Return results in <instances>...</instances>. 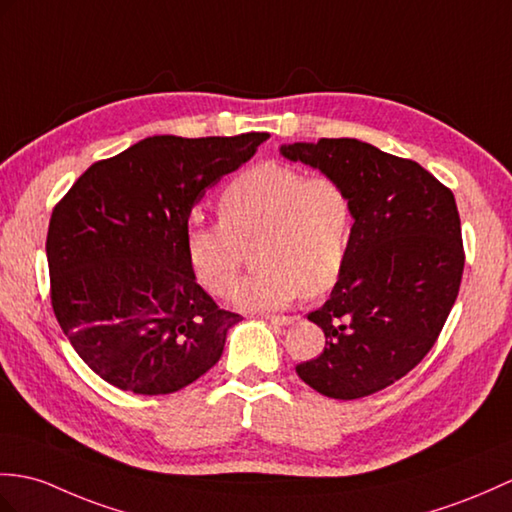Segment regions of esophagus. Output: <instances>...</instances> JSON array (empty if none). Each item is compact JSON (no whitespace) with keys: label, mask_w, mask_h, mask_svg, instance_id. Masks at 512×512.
<instances>
[{"label":"esophagus","mask_w":512,"mask_h":512,"mask_svg":"<svg viewBox=\"0 0 512 512\" xmlns=\"http://www.w3.org/2000/svg\"><path fill=\"white\" fill-rule=\"evenodd\" d=\"M268 320H270L272 325H277V327H288V325L294 323L292 316H268Z\"/></svg>","instance_id":"esophagus-1"}]
</instances>
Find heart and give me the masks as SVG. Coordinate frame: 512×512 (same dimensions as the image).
Masks as SVG:
<instances>
[{
  "label": "heart",
  "instance_id": "1",
  "mask_svg": "<svg viewBox=\"0 0 512 512\" xmlns=\"http://www.w3.org/2000/svg\"><path fill=\"white\" fill-rule=\"evenodd\" d=\"M218 222H189L185 255L194 277L224 296L253 245L257 270L233 290L246 310H279L296 296L329 292L347 266L353 200L338 178L310 176L279 161L255 165L224 187Z\"/></svg>",
  "mask_w": 512,
  "mask_h": 512
}]
</instances>
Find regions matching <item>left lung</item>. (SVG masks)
<instances>
[{
    "label": "left lung",
    "instance_id": "left-lung-1",
    "mask_svg": "<svg viewBox=\"0 0 512 512\" xmlns=\"http://www.w3.org/2000/svg\"><path fill=\"white\" fill-rule=\"evenodd\" d=\"M281 154L338 178L355 211L342 277L307 314L325 331V349L296 373L325 397H368L430 353L456 303L465 268L456 198L417 161L358 139L290 144Z\"/></svg>",
    "mask_w": 512,
    "mask_h": 512
}]
</instances>
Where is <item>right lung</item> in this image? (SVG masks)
<instances>
[{"mask_svg": "<svg viewBox=\"0 0 512 512\" xmlns=\"http://www.w3.org/2000/svg\"><path fill=\"white\" fill-rule=\"evenodd\" d=\"M268 133L148 137L93 163L52 211V310L93 373L135 395H170L220 360L240 314L220 310L185 255L196 202Z\"/></svg>", "mask_w": 512, "mask_h": 512, "instance_id": "obj_1", "label": "right lung"}]
</instances>
